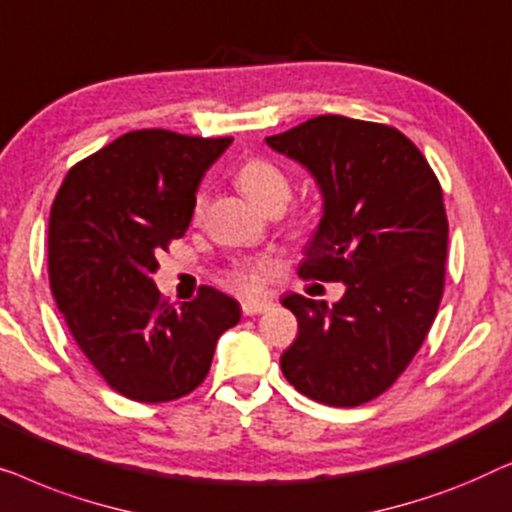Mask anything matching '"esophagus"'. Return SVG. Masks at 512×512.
I'll list each match as a JSON object with an SVG mask.
<instances>
[{
	"instance_id": "esophagus-1",
	"label": "esophagus",
	"mask_w": 512,
	"mask_h": 512,
	"mask_svg": "<svg viewBox=\"0 0 512 512\" xmlns=\"http://www.w3.org/2000/svg\"><path fill=\"white\" fill-rule=\"evenodd\" d=\"M271 301L266 299H248L243 301L241 308H243V315H262L266 311H271Z\"/></svg>"
}]
</instances>
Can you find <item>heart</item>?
I'll use <instances>...</instances> for the list:
<instances>
[{
	"label": "heart",
	"instance_id": "heart-1",
	"mask_svg": "<svg viewBox=\"0 0 512 512\" xmlns=\"http://www.w3.org/2000/svg\"><path fill=\"white\" fill-rule=\"evenodd\" d=\"M236 183L259 208L271 204L285 206L287 199H290V178L285 176V171L278 164L262 160V157H253V160L243 162L239 171H236ZM201 208H204V194H197V199H194V215H199ZM234 283L243 287V290H253L257 285V273L250 269L236 271Z\"/></svg>",
	"mask_w": 512,
	"mask_h": 512
}]
</instances>
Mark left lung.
<instances>
[{
  "label": "left lung",
  "mask_w": 512,
  "mask_h": 512,
  "mask_svg": "<svg viewBox=\"0 0 512 512\" xmlns=\"http://www.w3.org/2000/svg\"><path fill=\"white\" fill-rule=\"evenodd\" d=\"M264 141L322 197L299 273L345 285L331 306L283 297L299 334L280 369L308 399L359 406L401 376L436 318L448 255L441 185L415 143L378 122L318 115Z\"/></svg>",
  "instance_id": "1"
}]
</instances>
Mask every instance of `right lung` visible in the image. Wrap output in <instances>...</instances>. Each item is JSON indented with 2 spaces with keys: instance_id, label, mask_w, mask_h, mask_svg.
Returning a JSON list of instances; mask_svg holds the SVG:
<instances>
[{
  "instance_id": "obj_1",
  "label": "right lung",
  "mask_w": 512,
  "mask_h": 512,
  "mask_svg": "<svg viewBox=\"0 0 512 512\" xmlns=\"http://www.w3.org/2000/svg\"><path fill=\"white\" fill-rule=\"evenodd\" d=\"M234 139L139 129L76 164L48 225L57 308L90 364L122 397L162 403L190 394L211 369L239 301L201 287L171 306L155 285L157 253L190 227L201 178Z\"/></svg>"
}]
</instances>
